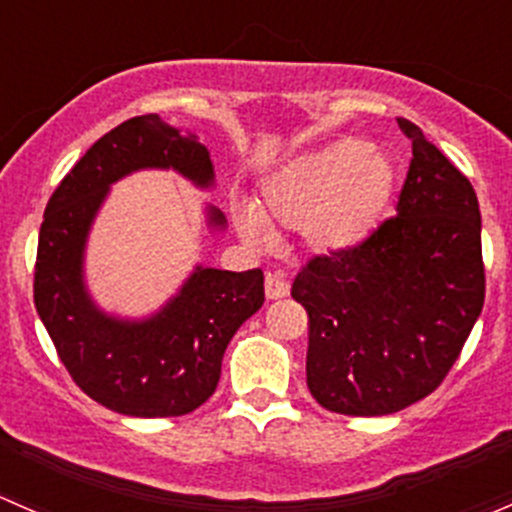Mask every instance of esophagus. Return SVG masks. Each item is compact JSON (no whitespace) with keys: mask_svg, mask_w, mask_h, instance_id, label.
I'll return each instance as SVG.
<instances>
[{"mask_svg":"<svg viewBox=\"0 0 512 512\" xmlns=\"http://www.w3.org/2000/svg\"><path fill=\"white\" fill-rule=\"evenodd\" d=\"M288 293H291V286H288L286 278L278 276V273H266V298L278 300L286 298Z\"/></svg>","mask_w":512,"mask_h":512,"instance_id":"obj_1","label":"esophagus"}]
</instances>
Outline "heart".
<instances>
[{"instance_id":"heart-1","label":"heart","mask_w":512,"mask_h":512,"mask_svg":"<svg viewBox=\"0 0 512 512\" xmlns=\"http://www.w3.org/2000/svg\"><path fill=\"white\" fill-rule=\"evenodd\" d=\"M394 167L370 142H335L293 157L263 187V199L236 212V229L251 246L268 229H298L313 254H340L360 244L392 194Z\"/></svg>"}]
</instances>
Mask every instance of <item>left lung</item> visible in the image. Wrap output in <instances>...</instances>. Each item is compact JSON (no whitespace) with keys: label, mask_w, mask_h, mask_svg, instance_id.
<instances>
[{"label":"left lung","mask_w":512,"mask_h":512,"mask_svg":"<svg viewBox=\"0 0 512 512\" xmlns=\"http://www.w3.org/2000/svg\"><path fill=\"white\" fill-rule=\"evenodd\" d=\"M412 162L397 214L352 249L313 256L291 295L308 313V389L320 407L382 416L434 392L486 298L481 209L466 175L397 118Z\"/></svg>","instance_id":"obj_1"}]
</instances>
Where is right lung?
Masks as SVG:
<instances>
[{
	"label": "right lung",
	"instance_id": "1",
	"mask_svg": "<svg viewBox=\"0 0 512 512\" xmlns=\"http://www.w3.org/2000/svg\"><path fill=\"white\" fill-rule=\"evenodd\" d=\"M145 167L177 170L209 187L214 167L197 135L160 115H138L110 133L61 179L46 204L34 266V305L63 367L91 399L118 414L182 416L214 394L226 345L263 305V271L202 268L152 318H110L83 286V249L108 187ZM209 207V224L224 226Z\"/></svg>",
	"mask_w": 512,
	"mask_h": 512
}]
</instances>
